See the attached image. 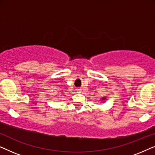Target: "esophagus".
<instances>
[{
	"label": "esophagus",
	"mask_w": 155,
	"mask_h": 155,
	"mask_svg": "<svg viewBox=\"0 0 155 155\" xmlns=\"http://www.w3.org/2000/svg\"><path fill=\"white\" fill-rule=\"evenodd\" d=\"M77 92H78V93H80V92H81V89H80V88H78V89H77Z\"/></svg>",
	"instance_id": "obj_1"
}]
</instances>
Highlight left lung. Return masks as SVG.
<instances>
[{
    "mask_svg": "<svg viewBox=\"0 0 155 155\" xmlns=\"http://www.w3.org/2000/svg\"><path fill=\"white\" fill-rule=\"evenodd\" d=\"M102 100H105V97H103V98H102Z\"/></svg>",
    "mask_w": 155,
    "mask_h": 155,
    "instance_id": "8db88e82",
    "label": "left lung"
}]
</instances>
